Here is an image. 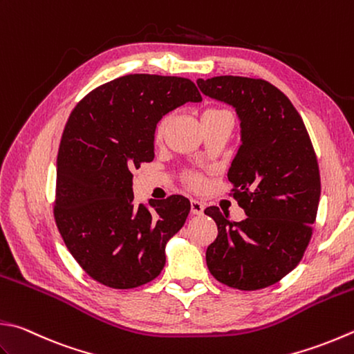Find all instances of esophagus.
Instances as JSON below:
<instances>
[{
    "label": "esophagus",
    "mask_w": 354,
    "mask_h": 354,
    "mask_svg": "<svg viewBox=\"0 0 354 354\" xmlns=\"http://www.w3.org/2000/svg\"><path fill=\"white\" fill-rule=\"evenodd\" d=\"M203 209H205V203L203 202H198V200H191V211H192V214H196V216L203 214Z\"/></svg>",
    "instance_id": "esophagus-1"
}]
</instances>
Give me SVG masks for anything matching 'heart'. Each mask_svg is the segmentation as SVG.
Returning a JSON list of instances; mask_svg holds the SVG:
<instances>
[{"label":"heart","instance_id":"b5f03b06","mask_svg":"<svg viewBox=\"0 0 354 354\" xmlns=\"http://www.w3.org/2000/svg\"><path fill=\"white\" fill-rule=\"evenodd\" d=\"M217 111H222V109H208V111H205L203 114H208V112H217ZM163 128H165V122L162 120V122H160L157 124V128H156V136H154L156 137V142H160V140H162ZM186 182H188V185L191 186V188L198 189V188H202V186L205 185V178L200 176V174H197V172H191V174L186 177Z\"/></svg>","mask_w":354,"mask_h":354}]
</instances>
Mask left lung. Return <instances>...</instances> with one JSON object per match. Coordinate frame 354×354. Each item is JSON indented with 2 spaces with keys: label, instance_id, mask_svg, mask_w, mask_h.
Listing matches in <instances>:
<instances>
[{
  "label": "left lung",
  "instance_id": "obj_1",
  "mask_svg": "<svg viewBox=\"0 0 354 354\" xmlns=\"http://www.w3.org/2000/svg\"><path fill=\"white\" fill-rule=\"evenodd\" d=\"M205 95L234 106L242 145L232 160L230 194L246 218L209 206L218 234L206 250L214 279L242 291L262 290L301 262L313 236L321 174L302 117L282 91L262 78L197 80Z\"/></svg>",
  "mask_w": 354,
  "mask_h": 354
}]
</instances>
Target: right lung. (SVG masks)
I'll return each instance as SVG.
<instances>
[{
  "label": "right lung",
  "mask_w": 354,
  "mask_h": 354,
  "mask_svg": "<svg viewBox=\"0 0 354 354\" xmlns=\"http://www.w3.org/2000/svg\"><path fill=\"white\" fill-rule=\"evenodd\" d=\"M186 102H202L191 80L129 73L92 89L66 122L53 217L77 263L109 288L154 281L189 214L183 196L137 206L132 192V171L154 160L160 118Z\"/></svg>",
  "instance_id": "obj_1"
}]
</instances>
